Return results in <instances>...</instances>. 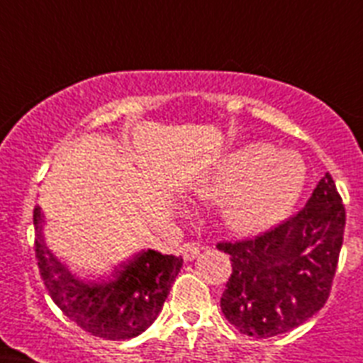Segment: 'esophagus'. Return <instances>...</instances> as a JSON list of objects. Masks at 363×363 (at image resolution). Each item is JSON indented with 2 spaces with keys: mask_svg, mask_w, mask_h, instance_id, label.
Listing matches in <instances>:
<instances>
[{
  "mask_svg": "<svg viewBox=\"0 0 363 363\" xmlns=\"http://www.w3.org/2000/svg\"><path fill=\"white\" fill-rule=\"evenodd\" d=\"M179 252H182V256H184L185 262H192V259L196 258V256L201 252V245L196 242H187L179 247Z\"/></svg>",
  "mask_w": 363,
  "mask_h": 363,
  "instance_id": "obj_1",
  "label": "esophagus"
}]
</instances>
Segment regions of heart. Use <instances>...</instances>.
<instances>
[{
    "label": "heart",
    "instance_id": "b5f03b06",
    "mask_svg": "<svg viewBox=\"0 0 363 363\" xmlns=\"http://www.w3.org/2000/svg\"><path fill=\"white\" fill-rule=\"evenodd\" d=\"M303 160L269 143L233 150L194 184L201 198L221 201V216L238 233H258L289 216L306 185Z\"/></svg>",
    "mask_w": 363,
    "mask_h": 363
}]
</instances>
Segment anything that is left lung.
<instances>
[{
  "mask_svg": "<svg viewBox=\"0 0 363 363\" xmlns=\"http://www.w3.org/2000/svg\"><path fill=\"white\" fill-rule=\"evenodd\" d=\"M345 207L325 172L307 203L255 238L218 242L233 272L221 313L242 335L271 338L309 320L325 306L344 242Z\"/></svg>",
  "mask_w": 363,
  "mask_h": 363,
  "instance_id": "8db88e82",
  "label": "left lung"
}]
</instances>
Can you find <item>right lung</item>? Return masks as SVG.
<instances>
[{
	"instance_id": "obj_1",
	"label": "right lung",
	"mask_w": 363,
	"mask_h": 363,
	"mask_svg": "<svg viewBox=\"0 0 363 363\" xmlns=\"http://www.w3.org/2000/svg\"><path fill=\"white\" fill-rule=\"evenodd\" d=\"M41 207H34V252L45 287L67 318L104 340L142 335L158 318L184 259L158 251L138 255L107 284H83L63 267L41 238Z\"/></svg>"
}]
</instances>
